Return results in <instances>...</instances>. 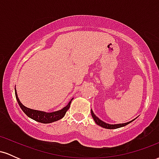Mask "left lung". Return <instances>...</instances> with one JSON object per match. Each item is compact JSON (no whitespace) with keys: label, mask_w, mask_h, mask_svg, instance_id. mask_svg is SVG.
<instances>
[{"label":"left lung","mask_w":159,"mask_h":159,"mask_svg":"<svg viewBox=\"0 0 159 159\" xmlns=\"http://www.w3.org/2000/svg\"><path fill=\"white\" fill-rule=\"evenodd\" d=\"M91 114H92V116H93V118L95 123L97 124V125H99V126L105 128V129H118V128L123 127V126H125V125H128V124L132 123V121H134V120H132V121H129V122H128V123H125L114 124V125H112V124H108V123H105V122L102 121V120H100L99 118L97 117V116L95 115L93 110H91ZM134 120H135V119H134Z\"/></svg>","instance_id":"8db88e82"}]
</instances>
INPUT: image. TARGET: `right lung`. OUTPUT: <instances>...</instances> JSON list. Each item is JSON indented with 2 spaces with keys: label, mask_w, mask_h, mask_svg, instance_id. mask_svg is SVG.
I'll return each mask as SVG.
<instances>
[{
  "label": "right lung",
  "mask_w": 159,
  "mask_h": 159,
  "mask_svg": "<svg viewBox=\"0 0 159 159\" xmlns=\"http://www.w3.org/2000/svg\"><path fill=\"white\" fill-rule=\"evenodd\" d=\"M15 93H16V99H17L18 103H19V106L21 108V110L24 111V113H25L28 117L31 118L32 120H35L36 122H39V123H53V122L57 121V120L62 119V118L65 116L66 111L69 110V107H70V104L72 102V100L73 99V98H72V99L69 101L68 105H67L66 107H63V108H62L61 110L54 111V112H52V113H47V112H45V111L33 110V109L28 108V107L24 106L22 104H21V102H20L19 97H18L17 92H16V88H15Z\"/></svg>",
  "instance_id": "1"
}]
</instances>
